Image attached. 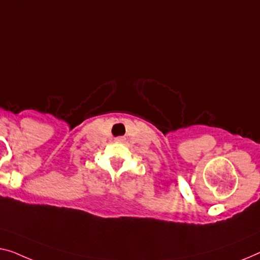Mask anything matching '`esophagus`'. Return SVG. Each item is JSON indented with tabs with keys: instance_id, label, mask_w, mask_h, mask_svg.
I'll return each mask as SVG.
<instances>
[{
	"instance_id": "1",
	"label": "esophagus",
	"mask_w": 260,
	"mask_h": 260,
	"mask_svg": "<svg viewBox=\"0 0 260 260\" xmlns=\"http://www.w3.org/2000/svg\"><path fill=\"white\" fill-rule=\"evenodd\" d=\"M123 140H125V139H123L122 137H119V138H117V141H118V142H122Z\"/></svg>"
}]
</instances>
